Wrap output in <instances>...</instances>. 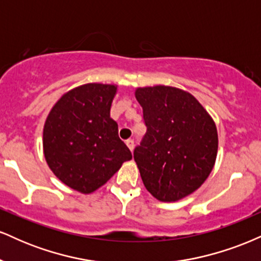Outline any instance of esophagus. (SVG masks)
<instances>
[{"instance_id": "esophagus-1", "label": "esophagus", "mask_w": 261, "mask_h": 261, "mask_svg": "<svg viewBox=\"0 0 261 261\" xmlns=\"http://www.w3.org/2000/svg\"><path fill=\"white\" fill-rule=\"evenodd\" d=\"M125 143H126L128 149H130V151H133V149H134V140L128 139V140L125 141Z\"/></svg>"}]
</instances>
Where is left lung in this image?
Returning <instances> with one entry per match:
<instances>
[{"label": "left lung", "mask_w": 261, "mask_h": 261, "mask_svg": "<svg viewBox=\"0 0 261 261\" xmlns=\"http://www.w3.org/2000/svg\"><path fill=\"white\" fill-rule=\"evenodd\" d=\"M146 130L134 160L149 193L176 201L206 180L216 161L215 122L190 93L168 86L139 88Z\"/></svg>", "instance_id": "left-lung-1"}]
</instances>
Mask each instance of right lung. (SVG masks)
Masks as SVG:
<instances>
[{
  "label": "right lung",
  "instance_id": "1",
  "mask_svg": "<svg viewBox=\"0 0 261 261\" xmlns=\"http://www.w3.org/2000/svg\"><path fill=\"white\" fill-rule=\"evenodd\" d=\"M116 87L88 83L60 99L47 116L43 146L50 169L67 187L89 194L133 158L110 118Z\"/></svg>",
  "mask_w": 261,
  "mask_h": 261
}]
</instances>
